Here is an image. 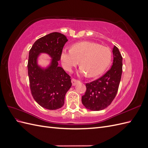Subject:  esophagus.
<instances>
[{"instance_id":"1","label":"esophagus","mask_w":148,"mask_h":148,"mask_svg":"<svg viewBox=\"0 0 148 148\" xmlns=\"http://www.w3.org/2000/svg\"><path fill=\"white\" fill-rule=\"evenodd\" d=\"M77 83H78V80H77V79H75L74 78L71 79V83H72L73 86H75V85L77 84Z\"/></svg>"}]
</instances>
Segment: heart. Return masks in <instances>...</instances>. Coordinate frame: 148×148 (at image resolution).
<instances>
[{
    "label": "heart",
    "mask_w": 148,
    "mask_h": 148,
    "mask_svg": "<svg viewBox=\"0 0 148 148\" xmlns=\"http://www.w3.org/2000/svg\"><path fill=\"white\" fill-rule=\"evenodd\" d=\"M62 65L67 71H71L80 60L78 73L95 77L104 72L110 64L112 52L109 48L95 42L84 41L76 43L71 49H64L61 53Z\"/></svg>",
    "instance_id": "obj_1"
}]
</instances>
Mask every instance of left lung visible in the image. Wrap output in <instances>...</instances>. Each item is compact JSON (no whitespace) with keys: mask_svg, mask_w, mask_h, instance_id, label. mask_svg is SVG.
Returning a JSON list of instances; mask_svg holds the SVG:
<instances>
[{"mask_svg":"<svg viewBox=\"0 0 148 148\" xmlns=\"http://www.w3.org/2000/svg\"><path fill=\"white\" fill-rule=\"evenodd\" d=\"M112 67L97 79L86 83V91L82 101L87 109L99 111L108 107L117 95L122 73V57L114 46Z\"/></svg>","mask_w":148,"mask_h":148,"instance_id":"obj_1","label":"left lung"}]
</instances>
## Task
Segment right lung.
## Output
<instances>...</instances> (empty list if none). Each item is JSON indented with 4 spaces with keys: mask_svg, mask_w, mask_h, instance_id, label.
Returning a JSON list of instances; mask_svg holds the SVG:
<instances>
[{
    "mask_svg": "<svg viewBox=\"0 0 148 148\" xmlns=\"http://www.w3.org/2000/svg\"><path fill=\"white\" fill-rule=\"evenodd\" d=\"M67 41L63 34L52 33L38 39L29 52L28 73L31 94L36 102L46 109L61 108L66 93L71 86L70 77L58 63ZM42 53L52 59L46 68L37 63L38 57Z\"/></svg>",
    "mask_w": 148,
    "mask_h": 148,
    "instance_id": "1",
    "label": "right lung"
}]
</instances>
